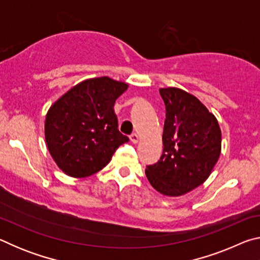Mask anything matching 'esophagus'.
I'll use <instances>...</instances> for the list:
<instances>
[{"label": "esophagus", "instance_id": "obj_1", "mask_svg": "<svg viewBox=\"0 0 260 260\" xmlns=\"http://www.w3.org/2000/svg\"><path fill=\"white\" fill-rule=\"evenodd\" d=\"M129 139H131V141L133 143H138L139 142V135L136 134V133H134V134H132L131 136H129Z\"/></svg>", "mask_w": 260, "mask_h": 260}]
</instances>
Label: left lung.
Segmentation results:
<instances>
[{"instance_id": "8db88e82", "label": "left lung", "mask_w": 260, "mask_h": 260, "mask_svg": "<svg viewBox=\"0 0 260 260\" xmlns=\"http://www.w3.org/2000/svg\"><path fill=\"white\" fill-rule=\"evenodd\" d=\"M166 118L159 160L148 165L146 175L162 195L191 191L212 172L221 151L217 118L199 99L174 87L160 88Z\"/></svg>"}]
</instances>
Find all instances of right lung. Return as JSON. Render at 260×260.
I'll use <instances>...</instances> for the list:
<instances>
[{"instance_id":"add662e5","label":"right lung","mask_w":260,"mask_h":260,"mask_svg":"<svg viewBox=\"0 0 260 260\" xmlns=\"http://www.w3.org/2000/svg\"><path fill=\"white\" fill-rule=\"evenodd\" d=\"M128 85L109 77L88 79L51 105L46 116V143L57 166L73 178H86L109 164L128 138L118 129L116 100Z\"/></svg>"}]
</instances>
